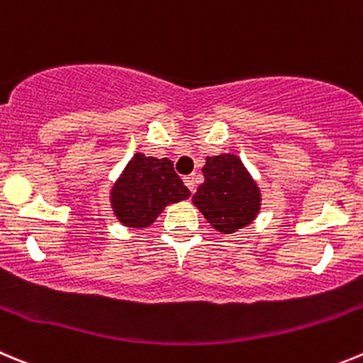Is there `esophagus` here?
<instances>
[{
	"label": "esophagus",
	"instance_id": "esophagus-1",
	"mask_svg": "<svg viewBox=\"0 0 363 363\" xmlns=\"http://www.w3.org/2000/svg\"><path fill=\"white\" fill-rule=\"evenodd\" d=\"M197 175L195 174H191V175H186L184 177V184L188 186V189L191 193H195V189H197Z\"/></svg>",
	"mask_w": 363,
	"mask_h": 363
}]
</instances>
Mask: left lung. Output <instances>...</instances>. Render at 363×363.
Here are the masks:
<instances>
[{"label":"left lung","instance_id":"8db88e82","mask_svg":"<svg viewBox=\"0 0 363 363\" xmlns=\"http://www.w3.org/2000/svg\"><path fill=\"white\" fill-rule=\"evenodd\" d=\"M204 182L193 204L222 235H233L254 222L262 209V191L242 159L235 154L206 157Z\"/></svg>","mask_w":363,"mask_h":363}]
</instances>
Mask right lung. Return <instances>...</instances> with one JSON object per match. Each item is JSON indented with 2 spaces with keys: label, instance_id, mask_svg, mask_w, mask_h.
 Returning <instances> with one entry per match:
<instances>
[{
  "label": "right lung",
  "instance_id": "obj_1",
  "mask_svg": "<svg viewBox=\"0 0 363 363\" xmlns=\"http://www.w3.org/2000/svg\"><path fill=\"white\" fill-rule=\"evenodd\" d=\"M188 197L189 189L175 174L174 162L143 152L127 162L109 193L114 216L128 229L150 228L166 206Z\"/></svg>",
  "mask_w": 363,
  "mask_h": 363
}]
</instances>
